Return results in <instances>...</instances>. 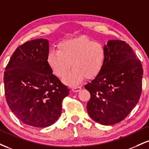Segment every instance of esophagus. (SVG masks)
Wrapping results in <instances>:
<instances>
[{
    "label": "esophagus",
    "instance_id": "1",
    "mask_svg": "<svg viewBox=\"0 0 149 149\" xmlns=\"http://www.w3.org/2000/svg\"><path fill=\"white\" fill-rule=\"evenodd\" d=\"M81 89V87L80 86H75V87H72V91L74 92H78Z\"/></svg>",
    "mask_w": 149,
    "mask_h": 149
}]
</instances>
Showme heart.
Here are the masks:
<instances>
[{"label":"heart","mask_w":149,"mask_h":149,"mask_svg":"<svg viewBox=\"0 0 149 149\" xmlns=\"http://www.w3.org/2000/svg\"><path fill=\"white\" fill-rule=\"evenodd\" d=\"M106 52L101 43L86 37L67 39L57 45V51H51L47 55V63L55 76L63 78L73 68L64 81L75 84L82 78L89 79L101 72L105 63Z\"/></svg>","instance_id":"heart-1"}]
</instances>
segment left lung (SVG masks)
I'll list each match as a JSON object with an SVG mask.
<instances>
[{"mask_svg": "<svg viewBox=\"0 0 149 149\" xmlns=\"http://www.w3.org/2000/svg\"><path fill=\"white\" fill-rule=\"evenodd\" d=\"M104 48L103 69L85 88L91 95L87 104L89 116L109 126L123 121L137 105L142 92L143 68L124 41L110 40Z\"/></svg>", "mask_w": 149, "mask_h": 149, "instance_id": "1", "label": "left lung"}]
</instances>
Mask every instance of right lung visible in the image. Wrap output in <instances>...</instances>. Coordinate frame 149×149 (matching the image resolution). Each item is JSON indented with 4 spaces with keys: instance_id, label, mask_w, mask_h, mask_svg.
Instances as JSON below:
<instances>
[{
    "instance_id": "add662e5",
    "label": "right lung",
    "mask_w": 149,
    "mask_h": 149,
    "mask_svg": "<svg viewBox=\"0 0 149 149\" xmlns=\"http://www.w3.org/2000/svg\"><path fill=\"white\" fill-rule=\"evenodd\" d=\"M48 41L37 39L19 46L4 73L5 94L12 112L25 124L37 128L53 125L69 94L47 63Z\"/></svg>"
}]
</instances>
